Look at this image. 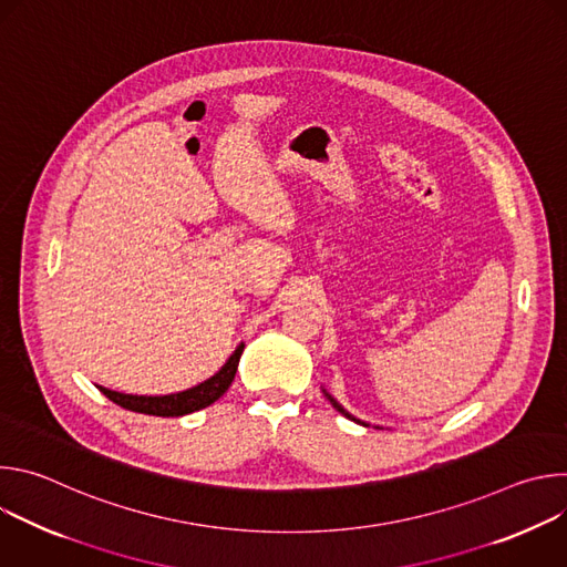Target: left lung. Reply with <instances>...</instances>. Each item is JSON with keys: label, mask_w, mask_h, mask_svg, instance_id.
<instances>
[{"label": "left lung", "mask_w": 567, "mask_h": 567, "mask_svg": "<svg viewBox=\"0 0 567 567\" xmlns=\"http://www.w3.org/2000/svg\"><path fill=\"white\" fill-rule=\"evenodd\" d=\"M328 399H330V401H332V406H334V409H337V411H339V413H341V415H346V417H348V420H354V422H359V420H357V417H352V415H350V413H348V411H346V409H341V406H339V403H337V401H334V399H332V396H330V394H328ZM359 424H363V422H359ZM363 426H368V424H363Z\"/></svg>", "instance_id": "1"}]
</instances>
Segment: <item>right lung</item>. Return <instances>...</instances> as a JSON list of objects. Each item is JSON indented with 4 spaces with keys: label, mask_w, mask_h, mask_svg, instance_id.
I'll list each match as a JSON object with an SVG mask.
<instances>
[{
    "label": "right lung",
    "mask_w": 567,
    "mask_h": 567,
    "mask_svg": "<svg viewBox=\"0 0 567 567\" xmlns=\"http://www.w3.org/2000/svg\"><path fill=\"white\" fill-rule=\"evenodd\" d=\"M241 350H245V346H239L230 359L224 363V368L210 377L208 381L190 388V390H184V392H177V394H164V396H138V394H123V392H114V390H107V388H101V392L118 403L121 409L125 411H134V413H143V415H156V417H179V415H188V413H195V411H202L206 406H210L213 401H217L230 385V381L235 379V372H237V363H239V357H241Z\"/></svg>",
    "instance_id": "obj_1"
}]
</instances>
